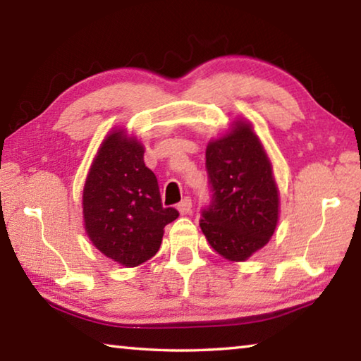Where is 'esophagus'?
<instances>
[{
  "mask_svg": "<svg viewBox=\"0 0 361 361\" xmlns=\"http://www.w3.org/2000/svg\"><path fill=\"white\" fill-rule=\"evenodd\" d=\"M176 209L181 213V215H188V213H191L192 210V200L191 197H185L181 200V202L176 205Z\"/></svg>",
  "mask_w": 361,
  "mask_h": 361,
  "instance_id": "34e87169",
  "label": "esophagus"
}]
</instances>
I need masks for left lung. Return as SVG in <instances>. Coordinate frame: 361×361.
Masks as SVG:
<instances>
[{"label": "left lung", "instance_id": "obj_1", "mask_svg": "<svg viewBox=\"0 0 361 361\" xmlns=\"http://www.w3.org/2000/svg\"><path fill=\"white\" fill-rule=\"evenodd\" d=\"M210 202L200 212V228L216 252L245 261L271 239L279 218V192L272 166L252 127L234 130L207 146Z\"/></svg>", "mask_w": 361, "mask_h": 361}]
</instances>
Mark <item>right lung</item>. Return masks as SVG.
<instances>
[{"label": "right lung", "mask_w": 361, "mask_h": 361, "mask_svg": "<svg viewBox=\"0 0 361 361\" xmlns=\"http://www.w3.org/2000/svg\"><path fill=\"white\" fill-rule=\"evenodd\" d=\"M143 146L113 132L90 166L82 194L85 231L100 252L127 267L148 261L164 228L178 218L162 207L156 175L145 166Z\"/></svg>", "instance_id": "add662e5"}]
</instances>
